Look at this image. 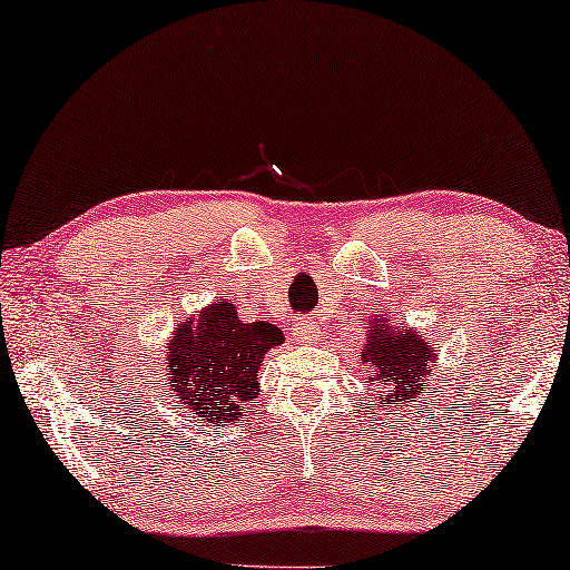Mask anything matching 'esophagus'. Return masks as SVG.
<instances>
[{
    "instance_id": "1",
    "label": "esophagus",
    "mask_w": 570,
    "mask_h": 570,
    "mask_svg": "<svg viewBox=\"0 0 570 570\" xmlns=\"http://www.w3.org/2000/svg\"><path fill=\"white\" fill-rule=\"evenodd\" d=\"M293 335H295V341H301V343H313L315 335H318V325H315L313 321H297L293 328Z\"/></svg>"
}]
</instances>
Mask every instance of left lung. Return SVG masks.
Wrapping results in <instances>:
<instances>
[{"mask_svg":"<svg viewBox=\"0 0 570 570\" xmlns=\"http://www.w3.org/2000/svg\"><path fill=\"white\" fill-rule=\"evenodd\" d=\"M379 321L381 318H371L373 333L361 353V361L371 363L373 381L389 389V404L406 406L409 401L424 399V394L429 396L424 386L432 371L429 366L434 363L432 348L424 338H416V333L379 325Z\"/></svg>","mask_w":570,"mask_h":570,"instance_id":"1","label":"left lung"}]
</instances>
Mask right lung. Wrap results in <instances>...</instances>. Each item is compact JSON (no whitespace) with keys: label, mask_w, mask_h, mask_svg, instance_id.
<instances>
[{"label":"right lung","mask_w":570,"mask_h":570,"mask_svg":"<svg viewBox=\"0 0 570 570\" xmlns=\"http://www.w3.org/2000/svg\"><path fill=\"white\" fill-rule=\"evenodd\" d=\"M283 343L273 323H245L232 303H212L197 323L174 331L169 343V391L186 412L209 424L247 416L257 399V373L267 348Z\"/></svg>","instance_id":"obj_1"}]
</instances>
